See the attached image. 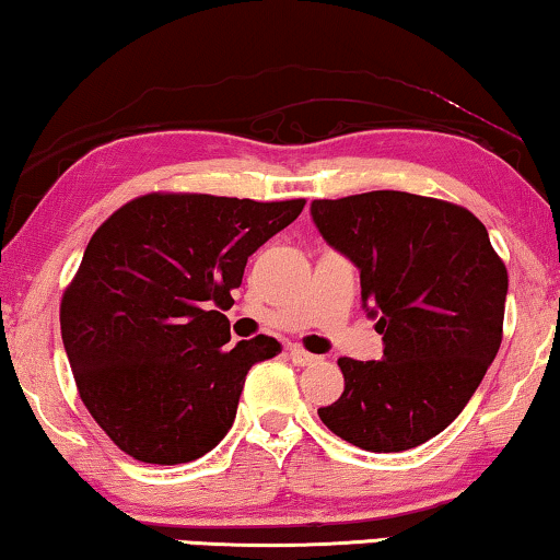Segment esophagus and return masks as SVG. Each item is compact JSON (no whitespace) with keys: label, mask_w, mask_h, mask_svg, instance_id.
I'll use <instances>...</instances> for the list:
<instances>
[{"label":"esophagus","mask_w":560,"mask_h":560,"mask_svg":"<svg viewBox=\"0 0 560 560\" xmlns=\"http://www.w3.org/2000/svg\"><path fill=\"white\" fill-rule=\"evenodd\" d=\"M289 360L294 362V365L304 368V365H314V362H317L319 358H317V355H312V352L302 350V348H289Z\"/></svg>","instance_id":"esophagus-1"}]
</instances>
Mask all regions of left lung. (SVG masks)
Returning <instances> with one entry per match:
<instances>
[{
  "label": "left lung",
  "mask_w": 560,
  "mask_h": 560,
  "mask_svg": "<svg viewBox=\"0 0 560 560\" xmlns=\"http://www.w3.org/2000/svg\"><path fill=\"white\" fill-rule=\"evenodd\" d=\"M314 225L360 269L383 360L340 358L345 390L325 427L365 452L441 434L475 396L502 342L508 269L462 205L375 190L314 200Z\"/></svg>",
  "instance_id": "8db88e82"
}]
</instances>
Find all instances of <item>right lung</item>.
I'll return each instance as SVG.
<instances>
[{
  "label": "right lung",
  "mask_w": 560,
  "mask_h": 560,
  "mask_svg": "<svg viewBox=\"0 0 560 560\" xmlns=\"http://www.w3.org/2000/svg\"><path fill=\"white\" fill-rule=\"evenodd\" d=\"M304 202L149 192L93 233L62 294L60 332L81 400L121 452L185 464L228 434L248 370L281 345L258 335L231 348L218 310Z\"/></svg>",
  "instance_id": "1"
}]
</instances>
